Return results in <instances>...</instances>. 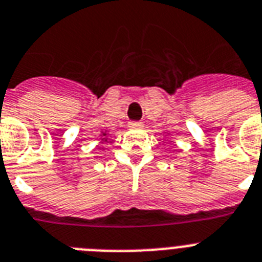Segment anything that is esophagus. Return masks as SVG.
Masks as SVG:
<instances>
[{
  "label": "esophagus",
  "instance_id": "obj_1",
  "mask_svg": "<svg viewBox=\"0 0 262 262\" xmlns=\"http://www.w3.org/2000/svg\"><path fill=\"white\" fill-rule=\"evenodd\" d=\"M142 126H144V124H142V122H138V121H130V122H129V127H130V129H141Z\"/></svg>",
  "mask_w": 262,
  "mask_h": 262
}]
</instances>
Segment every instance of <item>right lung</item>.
Instances as JSON below:
<instances>
[{"label": "right lung", "mask_w": 262, "mask_h": 262, "mask_svg": "<svg viewBox=\"0 0 262 262\" xmlns=\"http://www.w3.org/2000/svg\"><path fill=\"white\" fill-rule=\"evenodd\" d=\"M106 135H107V132H102V133H101V137H104V138H101V142H104V141H107V138H106Z\"/></svg>", "instance_id": "1"}]
</instances>
